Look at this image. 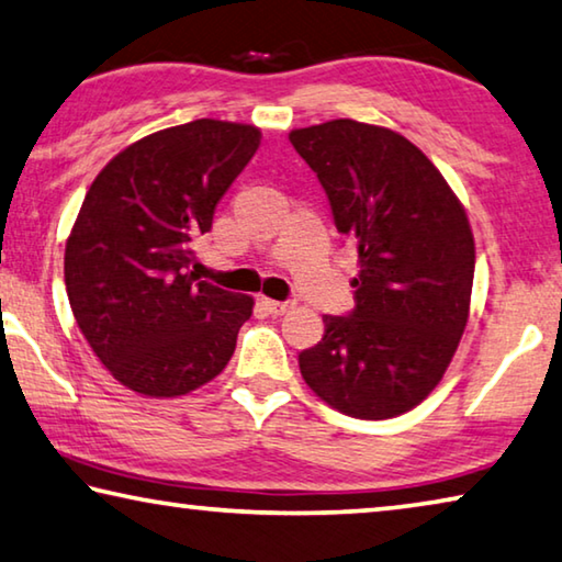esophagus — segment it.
Here are the masks:
<instances>
[{
  "label": "esophagus",
  "mask_w": 562,
  "mask_h": 562,
  "mask_svg": "<svg viewBox=\"0 0 562 562\" xmlns=\"http://www.w3.org/2000/svg\"><path fill=\"white\" fill-rule=\"evenodd\" d=\"M262 305L267 307V313H270V315H284V313H288V310H292V302L270 300V297H262Z\"/></svg>",
  "instance_id": "obj_1"
}]
</instances>
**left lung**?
<instances>
[{
	"label": "left lung",
	"mask_w": 562,
	"mask_h": 562,
	"mask_svg": "<svg viewBox=\"0 0 562 562\" xmlns=\"http://www.w3.org/2000/svg\"><path fill=\"white\" fill-rule=\"evenodd\" d=\"M358 247L355 310L325 315L300 372L329 407L360 420L403 415L432 393L470 315L475 239L440 169L387 127L333 120L290 132Z\"/></svg>",
	"instance_id": "8db88e82"
}]
</instances>
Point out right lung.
Masks as SVG:
<instances>
[{
  "mask_svg": "<svg viewBox=\"0 0 562 562\" xmlns=\"http://www.w3.org/2000/svg\"><path fill=\"white\" fill-rule=\"evenodd\" d=\"M252 124L194 120L122 149L94 177L65 249L67 297L110 375L147 397L217 378L255 300L200 280L192 239L260 147Z\"/></svg>",
  "mask_w": 562,
  "mask_h": 562,
  "instance_id": "obj_1",
  "label": "right lung"
}]
</instances>
